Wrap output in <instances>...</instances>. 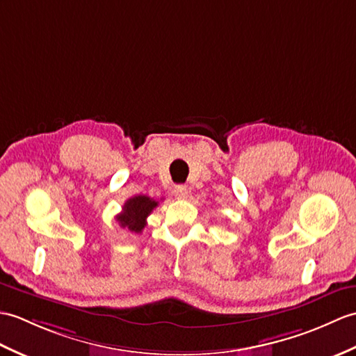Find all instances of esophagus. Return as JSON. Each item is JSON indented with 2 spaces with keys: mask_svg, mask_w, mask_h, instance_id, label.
Listing matches in <instances>:
<instances>
[{
  "mask_svg": "<svg viewBox=\"0 0 356 356\" xmlns=\"http://www.w3.org/2000/svg\"><path fill=\"white\" fill-rule=\"evenodd\" d=\"M172 193L177 198H186L188 195V188L185 185H176L175 189H172Z\"/></svg>",
  "mask_w": 356,
  "mask_h": 356,
  "instance_id": "34e87169",
  "label": "esophagus"
}]
</instances>
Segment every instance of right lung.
I'll use <instances>...</instances> for the list:
<instances>
[{"label": "right lung", "mask_w": 356, "mask_h": 356, "mask_svg": "<svg viewBox=\"0 0 356 356\" xmlns=\"http://www.w3.org/2000/svg\"><path fill=\"white\" fill-rule=\"evenodd\" d=\"M159 202L147 195H135L124 203L121 213L117 216V221L122 229H127L134 234H140L147 226V217L158 206Z\"/></svg>", "instance_id": "obj_1"}]
</instances>
